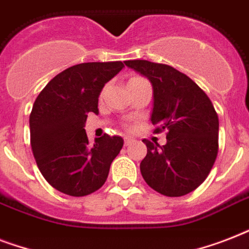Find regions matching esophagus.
Segmentation results:
<instances>
[{"label": "esophagus", "mask_w": 249, "mask_h": 249, "mask_svg": "<svg viewBox=\"0 0 249 249\" xmlns=\"http://www.w3.org/2000/svg\"><path fill=\"white\" fill-rule=\"evenodd\" d=\"M124 141H125V146H128V144H130L133 142V138H130V137H125Z\"/></svg>", "instance_id": "34e87169"}]
</instances>
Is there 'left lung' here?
Instances as JSON below:
<instances>
[{
  "label": "left lung",
  "mask_w": 249,
  "mask_h": 249,
  "mask_svg": "<svg viewBox=\"0 0 249 249\" xmlns=\"http://www.w3.org/2000/svg\"><path fill=\"white\" fill-rule=\"evenodd\" d=\"M125 64L150 80L154 89L151 123L166 130V143L144 140L147 155L141 173L165 196H183L204 182L218 152V116L208 95L185 73L148 60Z\"/></svg>",
  "instance_id": "8db88e82"
}]
</instances>
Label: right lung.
Instances as JSON below:
<instances>
[{
  "instance_id": "right-lung-1",
  "label": "right lung",
  "mask_w": 249,
  "mask_h": 249,
  "mask_svg": "<svg viewBox=\"0 0 249 249\" xmlns=\"http://www.w3.org/2000/svg\"><path fill=\"white\" fill-rule=\"evenodd\" d=\"M123 62H91L72 66L41 90L29 115L31 147L41 174L70 196H85L101 189L124 141L105 134L89 143L88 113H98L103 86L123 70Z\"/></svg>"
}]
</instances>
